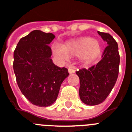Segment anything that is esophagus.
Masks as SVG:
<instances>
[{"label":"esophagus","instance_id":"1","mask_svg":"<svg viewBox=\"0 0 132 132\" xmlns=\"http://www.w3.org/2000/svg\"><path fill=\"white\" fill-rule=\"evenodd\" d=\"M68 72H69L70 74H74V73L75 72V70H74V68H73L72 66H68Z\"/></svg>","mask_w":132,"mask_h":132}]
</instances>
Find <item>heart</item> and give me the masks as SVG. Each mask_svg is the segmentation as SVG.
Wrapping results in <instances>:
<instances>
[{"mask_svg":"<svg viewBox=\"0 0 132 132\" xmlns=\"http://www.w3.org/2000/svg\"><path fill=\"white\" fill-rule=\"evenodd\" d=\"M54 56L61 60H67L68 56L80 57L85 62H91L101 52L100 42L96 39L83 37L66 42L62 46L54 45L52 47Z\"/></svg>","mask_w":132,"mask_h":132,"instance_id":"b5f03b06","label":"heart"}]
</instances>
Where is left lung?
Wrapping results in <instances>:
<instances>
[{
    "mask_svg": "<svg viewBox=\"0 0 132 132\" xmlns=\"http://www.w3.org/2000/svg\"><path fill=\"white\" fill-rule=\"evenodd\" d=\"M107 46L102 60L88 69L76 72L80 79V100L88 105H96L105 100L117 81L119 73V54L118 45L109 34L98 31Z\"/></svg>",
    "mask_w": 132,
    "mask_h": 132,
    "instance_id": "1",
    "label": "left lung"
}]
</instances>
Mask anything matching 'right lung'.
Instances as JSON below:
<instances>
[{"label":"right lung","instance_id":"add662e5","mask_svg":"<svg viewBox=\"0 0 132 132\" xmlns=\"http://www.w3.org/2000/svg\"><path fill=\"white\" fill-rule=\"evenodd\" d=\"M53 34L34 30L19 40L14 52L13 70L23 95L38 107L52 105L57 99L68 69L53 63L48 46Z\"/></svg>","mask_w":132,"mask_h":132}]
</instances>
